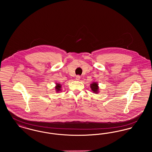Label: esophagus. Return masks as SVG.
I'll use <instances>...</instances> for the list:
<instances>
[{
  "label": "esophagus",
  "instance_id": "esophagus-1",
  "mask_svg": "<svg viewBox=\"0 0 152 152\" xmlns=\"http://www.w3.org/2000/svg\"><path fill=\"white\" fill-rule=\"evenodd\" d=\"M80 79V75H77L76 76V80H79Z\"/></svg>",
  "mask_w": 152,
  "mask_h": 152
}]
</instances>
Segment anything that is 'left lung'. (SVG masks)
<instances>
[{"label":"left lung","mask_w":152,"mask_h":152,"mask_svg":"<svg viewBox=\"0 0 152 152\" xmlns=\"http://www.w3.org/2000/svg\"><path fill=\"white\" fill-rule=\"evenodd\" d=\"M91 87L92 90L94 92H96V93L97 92L99 87H98L97 84L96 83H94L93 84H92L91 85Z\"/></svg>","instance_id":"1"}]
</instances>
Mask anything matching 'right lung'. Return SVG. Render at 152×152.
Segmentation results:
<instances>
[{
    "instance_id": "obj_1",
    "label": "right lung",
    "mask_w": 152,
    "mask_h": 152,
    "mask_svg": "<svg viewBox=\"0 0 152 152\" xmlns=\"http://www.w3.org/2000/svg\"><path fill=\"white\" fill-rule=\"evenodd\" d=\"M60 88H61V86L59 84H58V86L56 87V91H60Z\"/></svg>"
}]
</instances>
